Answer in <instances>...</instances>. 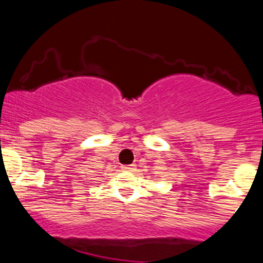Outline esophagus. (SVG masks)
<instances>
[{"mask_svg":"<svg viewBox=\"0 0 263 263\" xmlns=\"http://www.w3.org/2000/svg\"><path fill=\"white\" fill-rule=\"evenodd\" d=\"M122 170L128 171V172H134L136 170V164H129V165H122Z\"/></svg>","mask_w":263,"mask_h":263,"instance_id":"34e87169","label":"esophagus"}]
</instances>
